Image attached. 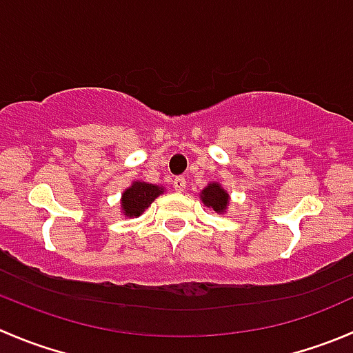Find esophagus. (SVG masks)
I'll return each instance as SVG.
<instances>
[{
  "mask_svg": "<svg viewBox=\"0 0 353 353\" xmlns=\"http://www.w3.org/2000/svg\"><path fill=\"white\" fill-rule=\"evenodd\" d=\"M172 184H174V190L176 191H184V188H186V177L177 176L176 179L172 181Z\"/></svg>",
  "mask_w": 353,
  "mask_h": 353,
  "instance_id": "obj_1",
  "label": "esophagus"
}]
</instances>
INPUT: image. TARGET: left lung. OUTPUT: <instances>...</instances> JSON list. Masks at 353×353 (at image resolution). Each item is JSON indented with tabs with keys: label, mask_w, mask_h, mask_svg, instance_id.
<instances>
[{
	"label": "left lung",
	"mask_w": 353,
	"mask_h": 353,
	"mask_svg": "<svg viewBox=\"0 0 353 353\" xmlns=\"http://www.w3.org/2000/svg\"><path fill=\"white\" fill-rule=\"evenodd\" d=\"M201 201L207 207L214 208L215 212H224L229 203V194L222 190L219 184H208L203 191H201Z\"/></svg>",
	"instance_id": "1"
}]
</instances>
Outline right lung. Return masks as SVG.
Instances as JSON below:
<instances>
[{
  "mask_svg": "<svg viewBox=\"0 0 353 353\" xmlns=\"http://www.w3.org/2000/svg\"><path fill=\"white\" fill-rule=\"evenodd\" d=\"M163 191V188L153 186V184L146 183H132L131 188L124 191L122 194V210L124 215L132 217V215H141L145 212V208L150 207L153 200L159 196Z\"/></svg>",
  "mask_w": 353,
  "mask_h": 353,
  "instance_id": "obj_1",
  "label": "right lung"
}]
</instances>
